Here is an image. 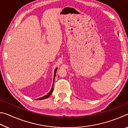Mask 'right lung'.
Returning <instances> with one entry per match:
<instances>
[{"label":"right lung","instance_id":"1","mask_svg":"<svg viewBox=\"0 0 128 128\" xmlns=\"http://www.w3.org/2000/svg\"><path fill=\"white\" fill-rule=\"evenodd\" d=\"M57 69H58V68H56L55 69V72H54V81H55V75H56V71H57ZM53 89H54V83H53V85H52V88H51V90H50V92L48 94H47V95H44V96H42V97H41V98H38V99H36V100H42V99H46V98H48V97L50 96L51 95V94H52V92H53Z\"/></svg>","mask_w":128,"mask_h":128}]
</instances>
